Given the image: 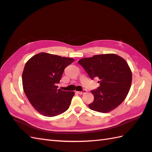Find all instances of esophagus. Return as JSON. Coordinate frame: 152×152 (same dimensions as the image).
Here are the masks:
<instances>
[{
    "instance_id": "34e87169",
    "label": "esophagus",
    "mask_w": 152,
    "mask_h": 152,
    "mask_svg": "<svg viewBox=\"0 0 152 152\" xmlns=\"http://www.w3.org/2000/svg\"><path fill=\"white\" fill-rule=\"evenodd\" d=\"M85 92H86V91H79V92H77V93L79 94H85Z\"/></svg>"
}]
</instances>
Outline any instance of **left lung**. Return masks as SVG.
I'll use <instances>...</instances> for the list:
<instances>
[{"label":"left lung","instance_id":"obj_1","mask_svg":"<svg viewBox=\"0 0 152 152\" xmlns=\"http://www.w3.org/2000/svg\"><path fill=\"white\" fill-rule=\"evenodd\" d=\"M78 63L91 79H98L100 86L91 91L94 101L92 110L107 113L115 109L127 96L132 83V72L128 64L115 54L94 55L80 59Z\"/></svg>","mask_w":152,"mask_h":152}]
</instances>
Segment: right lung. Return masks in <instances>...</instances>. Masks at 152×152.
Instances as JSON below:
<instances>
[{
    "label": "right lung",
    "mask_w": 152,
    "mask_h": 152,
    "mask_svg": "<svg viewBox=\"0 0 152 152\" xmlns=\"http://www.w3.org/2000/svg\"><path fill=\"white\" fill-rule=\"evenodd\" d=\"M74 59L41 52L31 58L22 73L23 91L33 107L41 115L54 117L69 107L73 91L58 89L64 71Z\"/></svg>",
    "instance_id": "obj_1"
}]
</instances>
